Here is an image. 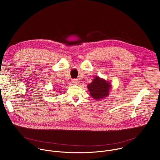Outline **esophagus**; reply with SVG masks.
Masks as SVG:
<instances>
[{"label":"esophagus","mask_w":160,"mask_h":160,"mask_svg":"<svg viewBox=\"0 0 160 160\" xmlns=\"http://www.w3.org/2000/svg\"><path fill=\"white\" fill-rule=\"evenodd\" d=\"M72 82L74 85H78L79 84V81L77 79H73Z\"/></svg>","instance_id":"1"}]
</instances>
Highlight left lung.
Here are the masks:
<instances>
[{
	"mask_svg": "<svg viewBox=\"0 0 160 160\" xmlns=\"http://www.w3.org/2000/svg\"><path fill=\"white\" fill-rule=\"evenodd\" d=\"M87 88L91 96L96 100H100L108 96L111 85L104 79L95 77L92 82L87 85Z\"/></svg>",
	"mask_w": 160,
	"mask_h": 160,
	"instance_id": "obj_1",
	"label": "left lung"
}]
</instances>
